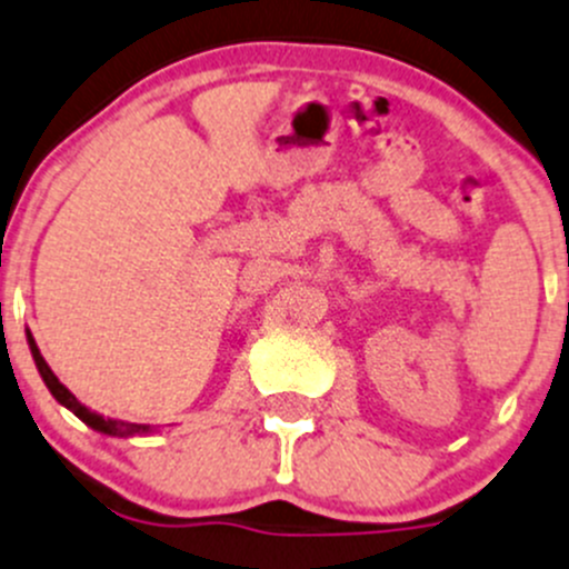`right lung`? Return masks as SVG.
<instances>
[{
  "label": "right lung",
  "mask_w": 569,
  "mask_h": 569,
  "mask_svg": "<svg viewBox=\"0 0 569 569\" xmlns=\"http://www.w3.org/2000/svg\"><path fill=\"white\" fill-rule=\"evenodd\" d=\"M27 345H30V352H32V361H36L38 367V375L43 378V383H47V389L52 391L54 400L60 402L63 408H69L74 417H80L82 422L88 425V428H93V431L99 433H108V437H121V439H130V437H150V433H156L158 428L156 425H141V422H127V419H110V417H102V413L91 411L88 406H82L80 400H77L74 395H71L69 389H66L63 383L58 380V375L49 369V363L43 361L41 350H38L36 339H32V333L27 330Z\"/></svg>",
  "instance_id": "1"
}]
</instances>
